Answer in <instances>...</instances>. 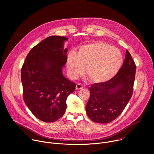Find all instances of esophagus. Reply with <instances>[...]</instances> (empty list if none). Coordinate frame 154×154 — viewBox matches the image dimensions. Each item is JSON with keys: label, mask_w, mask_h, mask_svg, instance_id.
Instances as JSON below:
<instances>
[{"label": "esophagus", "mask_w": 154, "mask_h": 154, "mask_svg": "<svg viewBox=\"0 0 154 154\" xmlns=\"http://www.w3.org/2000/svg\"><path fill=\"white\" fill-rule=\"evenodd\" d=\"M83 88V86L82 84H80V83L77 84V85H76V86H75L76 90H80V89Z\"/></svg>", "instance_id": "1"}]
</instances>
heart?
<instances>
[{"mask_svg":"<svg viewBox=\"0 0 154 154\" xmlns=\"http://www.w3.org/2000/svg\"><path fill=\"white\" fill-rule=\"evenodd\" d=\"M122 60V55L118 48L97 41L81 46L76 55L69 53L66 64L72 78L82 74L86 68L88 79L98 84L111 80L119 71Z\"/></svg>","mask_w":154,"mask_h":154,"instance_id":"heart-1","label":"heart"}]
</instances>
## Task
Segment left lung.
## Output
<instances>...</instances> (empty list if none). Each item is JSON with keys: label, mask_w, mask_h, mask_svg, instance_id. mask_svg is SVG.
Masks as SVG:
<instances>
[{"label": "left lung", "mask_w": 154, "mask_h": 154, "mask_svg": "<svg viewBox=\"0 0 154 154\" xmlns=\"http://www.w3.org/2000/svg\"><path fill=\"white\" fill-rule=\"evenodd\" d=\"M135 72V63L127 50L118 72L109 81L90 87V96L86 106L88 116L101 124L117 118L132 96Z\"/></svg>", "instance_id": "obj_1"}]
</instances>
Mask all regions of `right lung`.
I'll return each mask as SVG.
<instances>
[{
    "instance_id": "add662e5",
    "label": "right lung",
    "mask_w": 154,
    "mask_h": 154,
    "mask_svg": "<svg viewBox=\"0 0 154 154\" xmlns=\"http://www.w3.org/2000/svg\"><path fill=\"white\" fill-rule=\"evenodd\" d=\"M64 36H51L33 47L21 69L23 99L31 112L46 122L57 121L66 109V99L75 83L65 78L62 67L67 61Z\"/></svg>"
}]
</instances>
